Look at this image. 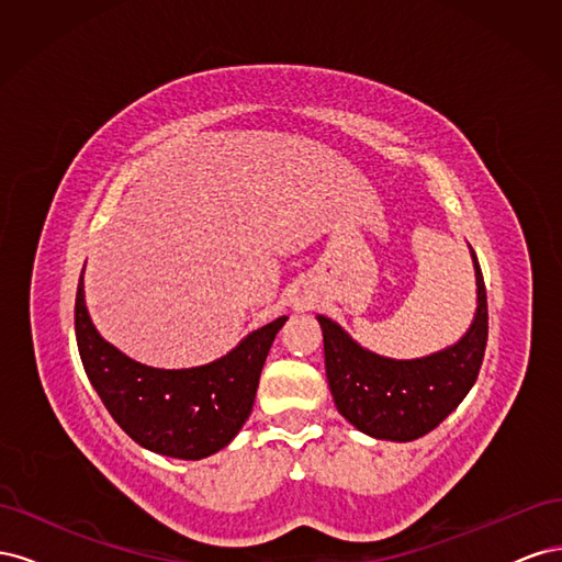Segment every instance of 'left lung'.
<instances>
[{"instance_id": "left-lung-1", "label": "left lung", "mask_w": 562, "mask_h": 562, "mask_svg": "<svg viewBox=\"0 0 562 562\" xmlns=\"http://www.w3.org/2000/svg\"><path fill=\"white\" fill-rule=\"evenodd\" d=\"M473 262L479 283L473 326L454 347L427 359H382L356 345L337 323L318 316L333 398L356 429L384 440H415L464 401L479 380L487 345V295L475 252Z\"/></svg>"}]
</instances>
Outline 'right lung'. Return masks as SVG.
I'll return each instance as SVG.
<instances>
[{
	"label": "right lung",
	"instance_id": "add662e5",
	"mask_svg": "<svg viewBox=\"0 0 562 562\" xmlns=\"http://www.w3.org/2000/svg\"><path fill=\"white\" fill-rule=\"evenodd\" d=\"M285 316L250 333L225 359L190 370H159L131 361L98 335L79 277L75 333L83 370L108 413L135 443L178 459L223 450L252 411L271 342Z\"/></svg>",
	"mask_w": 562,
	"mask_h": 562
}]
</instances>
